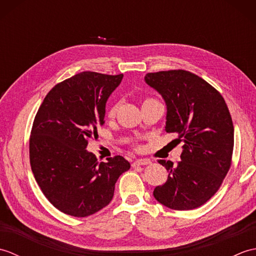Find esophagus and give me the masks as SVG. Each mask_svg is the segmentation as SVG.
Wrapping results in <instances>:
<instances>
[{
	"instance_id": "obj_1",
	"label": "esophagus",
	"mask_w": 256,
	"mask_h": 256,
	"mask_svg": "<svg viewBox=\"0 0 256 256\" xmlns=\"http://www.w3.org/2000/svg\"><path fill=\"white\" fill-rule=\"evenodd\" d=\"M150 160L148 158H140V160H135L132 166L133 167H136V166H145V165H150Z\"/></svg>"
}]
</instances>
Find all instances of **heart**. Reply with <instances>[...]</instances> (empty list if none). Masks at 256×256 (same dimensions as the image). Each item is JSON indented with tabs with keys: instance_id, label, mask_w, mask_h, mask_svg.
Segmentation results:
<instances>
[{
	"instance_id": "obj_1",
	"label": "heart",
	"mask_w": 256,
	"mask_h": 256,
	"mask_svg": "<svg viewBox=\"0 0 256 256\" xmlns=\"http://www.w3.org/2000/svg\"><path fill=\"white\" fill-rule=\"evenodd\" d=\"M148 100H150V98H146V99L144 100V102L145 101H148ZM116 110H118V104H116V103H112V104L110 106V108H108V116H116Z\"/></svg>"
}]
</instances>
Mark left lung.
<instances>
[{
  "label": "left lung",
  "instance_id": "left-lung-1",
  "mask_svg": "<svg viewBox=\"0 0 256 256\" xmlns=\"http://www.w3.org/2000/svg\"><path fill=\"white\" fill-rule=\"evenodd\" d=\"M146 84L164 98L166 132L182 142V160H158L165 184L154 189L160 204L172 210H192L218 192L232 164L234 128L220 92L187 70L148 72Z\"/></svg>",
  "mask_w": 256,
  "mask_h": 256
}]
</instances>
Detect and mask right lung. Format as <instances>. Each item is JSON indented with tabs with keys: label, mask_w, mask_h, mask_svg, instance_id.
Instances as JSON below:
<instances>
[{
	"label": "right lung",
	"mask_w": 256,
	"mask_h": 256,
	"mask_svg": "<svg viewBox=\"0 0 256 256\" xmlns=\"http://www.w3.org/2000/svg\"><path fill=\"white\" fill-rule=\"evenodd\" d=\"M123 74L84 72L48 92L32 122L30 162L48 201L64 214L84 218L110 204L118 178L130 170L122 156L99 162L86 150L104 124L108 98Z\"/></svg>",
	"instance_id": "add662e5"
}]
</instances>
